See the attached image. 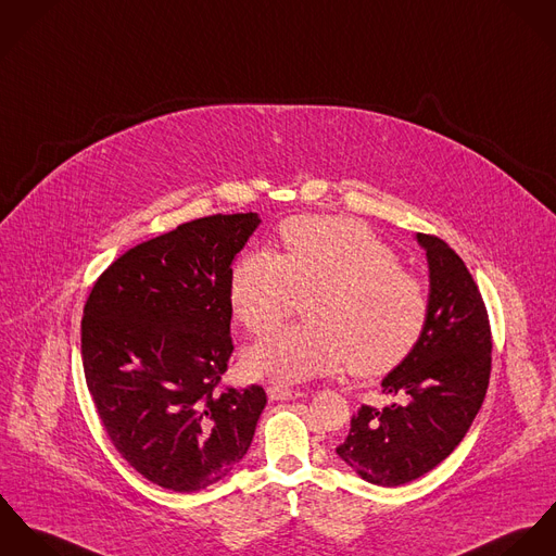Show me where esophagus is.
<instances>
[{
    "label": "esophagus",
    "instance_id": "34e87169",
    "mask_svg": "<svg viewBox=\"0 0 556 556\" xmlns=\"http://www.w3.org/2000/svg\"><path fill=\"white\" fill-rule=\"evenodd\" d=\"M266 392H268L270 401H292V399H303L305 396V392L292 390V388H283V386H268Z\"/></svg>",
    "mask_w": 556,
    "mask_h": 556
}]
</instances>
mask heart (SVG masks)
Returning a JSON list of instances; mask_svg holds the SVG:
<instances>
[{
	"instance_id": "b5f03b06",
	"label": "heart",
	"mask_w": 556,
	"mask_h": 556,
	"mask_svg": "<svg viewBox=\"0 0 556 556\" xmlns=\"http://www.w3.org/2000/svg\"><path fill=\"white\" fill-rule=\"evenodd\" d=\"M279 237V255L251 251L237 260L230 307L248 332L264 334L307 296V324L281 328L248 350L249 375L296 383L348 365L381 375L416 350L429 324V290L365 224L303 215L283 222Z\"/></svg>"
}]
</instances>
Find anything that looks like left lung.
<instances>
[{"label": "left lung", "mask_w": 556, "mask_h": 556, "mask_svg": "<svg viewBox=\"0 0 556 556\" xmlns=\"http://www.w3.org/2000/svg\"><path fill=\"white\" fill-rule=\"evenodd\" d=\"M431 273V313L416 350L381 381L403 396L383 409L363 405L337 454L377 486H401L447 458L478 416L491 379L489 311L460 255L418 235Z\"/></svg>", "instance_id": "left-lung-1"}]
</instances>
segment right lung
Segmentation results:
<instances>
[{"label": "right lung", "instance_id": "obj_1", "mask_svg": "<svg viewBox=\"0 0 556 556\" xmlns=\"http://www.w3.org/2000/svg\"><path fill=\"white\" fill-rule=\"evenodd\" d=\"M255 213L208 215L127 249L93 283L80 321L89 394L142 478L202 491L248 454L262 386L222 383L232 356L230 273Z\"/></svg>", "mask_w": 556, "mask_h": 556}]
</instances>
